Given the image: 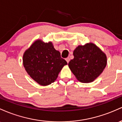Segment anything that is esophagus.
Masks as SVG:
<instances>
[{"mask_svg":"<svg viewBox=\"0 0 122 122\" xmlns=\"http://www.w3.org/2000/svg\"><path fill=\"white\" fill-rule=\"evenodd\" d=\"M66 61L67 62V63H68V62H69V61H70V58H69V57H67V58L66 59Z\"/></svg>","mask_w":122,"mask_h":122,"instance_id":"esophagus-1","label":"esophagus"}]
</instances>
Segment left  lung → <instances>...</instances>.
Returning <instances> with one entry per match:
<instances>
[{"label":"left lung","mask_w":122,"mask_h":122,"mask_svg":"<svg viewBox=\"0 0 122 122\" xmlns=\"http://www.w3.org/2000/svg\"><path fill=\"white\" fill-rule=\"evenodd\" d=\"M73 55L74 57L68 63V67L81 82H93L106 67V55L93 43L78 46Z\"/></svg>","instance_id":"left-lung-1"}]
</instances>
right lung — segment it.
Masks as SVG:
<instances>
[{
	"label": "right lung",
	"mask_w": 122,
	"mask_h": 122,
	"mask_svg": "<svg viewBox=\"0 0 122 122\" xmlns=\"http://www.w3.org/2000/svg\"><path fill=\"white\" fill-rule=\"evenodd\" d=\"M67 61L54 48L51 42L37 40L25 52L23 65L30 76L42 86L51 84Z\"/></svg>",
	"instance_id": "obj_1"
}]
</instances>
